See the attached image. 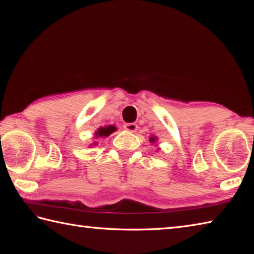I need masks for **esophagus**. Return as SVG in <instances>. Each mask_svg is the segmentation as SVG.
I'll use <instances>...</instances> for the list:
<instances>
[{
    "instance_id": "esophagus-1",
    "label": "esophagus",
    "mask_w": 254,
    "mask_h": 254,
    "mask_svg": "<svg viewBox=\"0 0 254 254\" xmlns=\"http://www.w3.org/2000/svg\"><path fill=\"white\" fill-rule=\"evenodd\" d=\"M124 128L128 132H135L137 130V126L135 123H126L124 124Z\"/></svg>"
}]
</instances>
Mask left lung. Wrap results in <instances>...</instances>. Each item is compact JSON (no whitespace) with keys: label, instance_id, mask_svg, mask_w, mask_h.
Listing matches in <instances>:
<instances>
[{"label":"left lung","instance_id":"left-lung-1","mask_svg":"<svg viewBox=\"0 0 254 254\" xmlns=\"http://www.w3.org/2000/svg\"><path fill=\"white\" fill-rule=\"evenodd\" d=\"M156 140H157V137L156 136H150V142L151 143H153V142H156Z\"/></svg>","mask_w":254,"mask_h":254}]
</instances>
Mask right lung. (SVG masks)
<instances>
[{"label": "right lung", "instance_id": "1", "mask_svg": "<svg viewBox=\"0 0 254 254\" xmlns=\"http://www.w3.org/2000/svg\"><path fill=\"white\" fill-rule=\"evenodd\" d=\"M115 130H117V127L114 126H107L104 127H100L98 130L95 132V136L96 137H103V136H109L110 134H112Z\"/></svg>", "mask_w": 254, "mask_h": 254}]
</instances>
